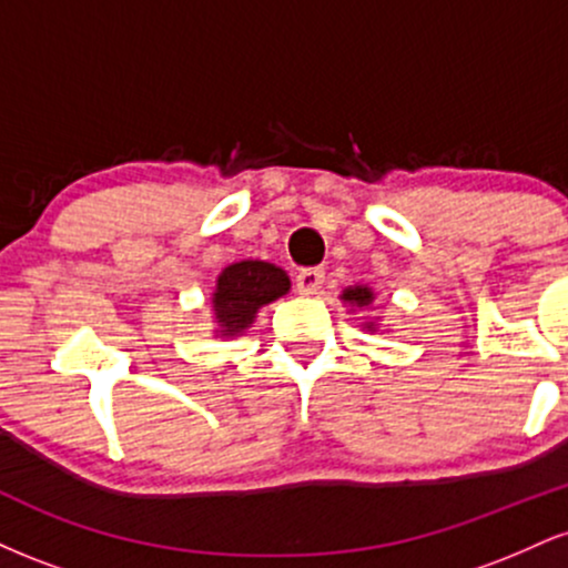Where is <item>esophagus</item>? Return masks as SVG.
Returning a JSON list of instances; mask_svg holds the SVG:
<instances>
[{
  "instance_id": "34e87169",
  "label": "esophagus",
  "mask_w": 568,
  "mask_h": 568,
  "mask_svg": "<svg viewBox=\"0 0 568 568\" xmlns=\"http://www.w3.org/2000/svg\"><path fill=\"white\" fill-rule=\"evenodd\" d=\"M323 280L325 272L317 270V266H310V270H302L296 275V288L298 293H304V296H315V293L323 288Z\"/></svg>"
}]
</instances>
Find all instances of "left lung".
I'll list each match as a JSON object with an SVG mask.
<instances>
[{
  "label": "left lung",
  "instance_id": "obj_1",
  "mask_svg": "<svg viewBox=\"0 0 568 568\" xmlns=\"http://www.w3.org/2000/svg\"><path fill=\"white\" fill-rule=\"evenodd\" d=\"M338 298H342L344 306H349V312H357V310H371L376 302V293H374V288H368V285H349V288H344L342 293H338ZM363 328L371 331V334H376L379 323L366 321L363 323Z\"/></svg>",
  "mask_w": 568,
  "mask_h": 568
}]
</instances>
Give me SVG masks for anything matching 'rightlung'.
I'll list each match as a JSON object with an SVG mask.
<instances>
[{
    "instance_id": "1",
    "label": "right lung",
    "mask_w": 568,
    "mask_h": 568,
    "mask_svg": "<svg viewBox=\"0 0 568 568\" xmlns=\"http://www.w3.org/2000/svg\"><path fill=\"white\" fill-rule=\"evenodd\" d=\"M291 291L288 272L277 264L245 258L221 270L216 288L211 293L213 336H243L256 323L258 310L277 302Z\"/></svg>"
}]
</instances>
